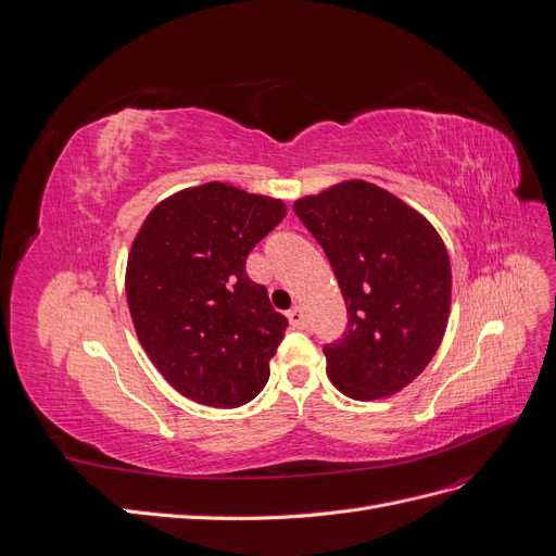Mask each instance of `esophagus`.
Listing matches in <instances>:
<instances>
[{
  "label": "esophagus",
  "instance_id": "obj_1",
  "mask_svg": "<svg viewBox=\"0 0 556 556\" xmlns=\"http://www.w3.org/2000/svg\"><path fill=\"white\" fill-rule=\"evenodd\" d=\"M288 319H290V325L294 329H306L308 327V319H306V315H304V311H301V308L288 311Z\"/></svg>",
  "mask_w": 556,
  "mask_h": 556
}]
</instances>
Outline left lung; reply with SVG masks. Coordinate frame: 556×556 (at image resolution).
<instances>
[{
	"mask_svg": "<svg viewBox=\"0 0 556 556\" xmlns=\"http://www.w3.org/2000/svg\"><path fill=\"white\" fill-rule=\"evenodd\" d=\"M323 245L348 306L343 339L325 345L336 390L376 401L410 384L439 350L452 271L422 213L374 182L345 180L294 201Z\"/></svg>",
	"mask_w": 556,
	"mask_h": 556,
	"instance_id": "8db88e82",
	"label": "left lung"
}]
</instances>
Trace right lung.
Here are the masks:
<instances>
[{
    "label": "right lung",
    "instance_id": "1",
    "mask_svg": "<svg viewBox=\"0 0 556 556\" xmlns=\"http://www.w3.org/2000/svg\"><path fill=\"white\" fill-rule=\"evenodd\" d=\"M285 217L280 199L227 182L180 190L148 213L127 257L134 329L176 392L237 408L268 380L288 327L245 260Z\"/></svg>",
    "mask_w": 556,
    "mask_h": 556
}]
</instances>
